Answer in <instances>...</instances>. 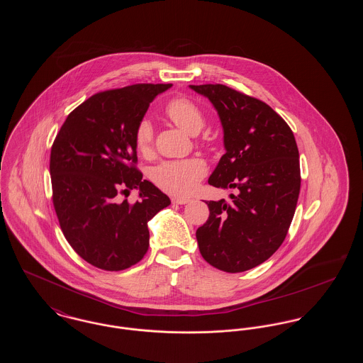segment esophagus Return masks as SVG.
I'll return each instance as SVG.
<instances>
[{"mask_svg":"<svg viewBox=\"0 0 363 363\" xmlns=\"http://www.w3.org/2000/svg\"><path fill=\"white\" fill-rule=\"evenodd\" d=\"M172 201H173V204H179V206H184V204H189L190 199H184V197H173L172 199Z\"/></svg>","mask_w":363,"mask_h":363,"instance_id":"esophagus-1","label":"esophagus"}]
</instances>
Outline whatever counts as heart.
Here are the masks:
<instances>
[{"label": "heart", "instance_id": "b5f03b06", "mask_svg": "<svg viewBox=\"0 0 363 363\" xmlns=\"http://www.w3.org/2000/svg\"><path fill=\"white\" fill-rule=\"evenodd\" d=\"M164 114L188 133H197L204 125L200 107L186 98H174L164 107ZM154 144V126L148 120H141L135 132V145L138 152L148 155ZM207 173L204 160L199 157L167 160L156 166L151 177L156 186L173 196H189L199 186Z\"/></svg>", "mask_w": 363, "mask_h": 363}]
</instances>
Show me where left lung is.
<instances>
[{
    "mask_svg": "<svg viewBox=\"0 0 363 363\" xmlns=\"http://www.w3.org/2000/svg\"><path fill=\"white\" fill-rule=\"evenodd\" d=\"M190 88L212 102L225 130V154L208 184L238 190L231 201H207L199 249L212 267L243 272L269 259L289 233L301 189L296 141L265 102L223 84Z\"/></svg>",
    "mask_w": 363,
    "mask_h": 363,
    "instance_id": "1",
    "label": "left lung"
}]
</instances>
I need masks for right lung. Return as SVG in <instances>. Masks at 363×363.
<instances>
[{
  "label": "right lung",
  "mask_w": 363,
  "mask_h": 363,
  "mask_svg": "<svg viewBox=\"0 0 363 363\" xmlns=\"http://www.w3.org/2000/svg\"><path fill=\"white\" fill-rule=\"evenodd\" d=\"M172 84L102 91L77 106L52 145V206L73 250L104 271L135 265L148 250V222L170 199L136 167L135 132L156 95ZM138 189L130 205L120 194Z\"/></svg>",
  "instance_id": "1"
}]
</instances>
